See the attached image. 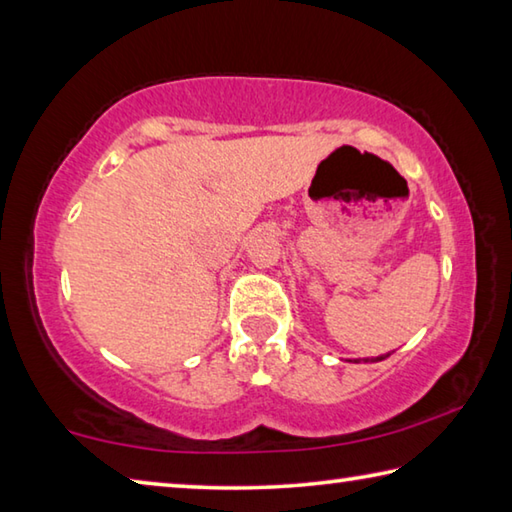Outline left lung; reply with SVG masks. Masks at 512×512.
<instances>
[{
  "mask_svg": "<svg viewBox=\"0 0 512 512\" xmlns=\"http://www.w3.org/2000/svg\"><path fill=\"white\" fill-rule=\"evenodd\" d=\"M388 354H391V352H388ZM388 354H381V357H377V359H366V361H381V359H386Z\"/></svg>",
  "mask_w": 512,
  "mask_h": 512,
  "instance_id": "8db88e82",
  "label": "left lung"
}]
</instances>
